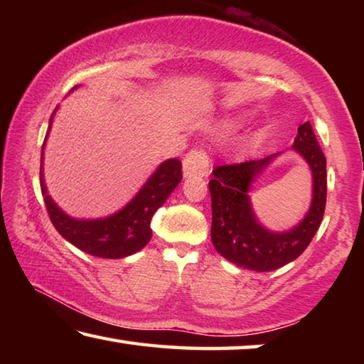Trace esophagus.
<instances>
[{
	"label": "esophagus",
	"mask_w": 364,
	"mask_h": 364,
	"mask_svg": "<svg viewBox=\"0 0 364 364\" xmlns=\"http://www.w3.org/2000/svg\"><path fill=\"white\" fill-rule=\"evenodd\" d=\"M210 170V162L204 151H191L183 160V175L184 178L191 176H207Z\"/></svg>",
	"instance_id": "1"
}]
</instances>
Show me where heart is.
Segmentation results:
<instances>
[{
  "label": "heart",
  "instance_id": "obj_1",
  "mask_svg": "<svg viewBox=\"0 0 364 364\" xmlns=\"http://www.w3.org/2000/svg\"><path fill=\"white\" fill-rule=\"evenodd\" d=\"M226 127H228V128H236V127H237V122H236V120L226 122Z\"/></svg>",
  "mask_w": 364,
  "mask_h": 364
}]
</instances>
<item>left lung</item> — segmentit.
Returning a JSON list of instances; mask_svg holds the SVG:
<instances>
[{"label":"left lung","mask_w":364,"mask_h":364,"mask_svg":"<svg viewBox=\"0 0 364 364\" xmlns=\"http://www.w3.org/2000/svg\"><path fill=\"white\" fill-rule=\"evenodd\" d=\"M292 151L310 167L313 189L305 217L286 231H271L263 226L250 200L252 184L281 152L213 170V180L208 183L212 196V242L228 262L252 271H273L294 262L311 242L324 215L328 180L326 157L310 122L299 127Z\"/></svg>","instance_id":"1"}]
</instances>
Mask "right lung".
<instances>
[{
  "label": "right lung",
  "mask_w": 364,
  "mask_h": 364,
  "mask_svg": "<svg viewBox=\"0 0 364 364\" xmlns=\"http://www.w3.org/2000/svg\"><path fill=\"white\" fill-rule=\"evenodd\" d=\"M77 88H80V85L73 86L70 93ZM58 109L59 107H56V110ZM56 110H54V114H56ZM53 117L49 119L45 143L41 147L40 184L43 199H45L49 218H51L54 228L65 241L93 257L125 258L136 254L151 241L152 215L157 212L159 207L165 204L168 196L173 193L181 181V162L178 159L164 160L154 170V173L147 178V181L141 186L138 193L134 194L133 199L125 207H122L119 212L109 215V217L93 220L70 217L48 194L45 175H43L45 146L53 127Z\"/></svg>",
  "instance_id": "right-lung-1"
}]
</instances>
